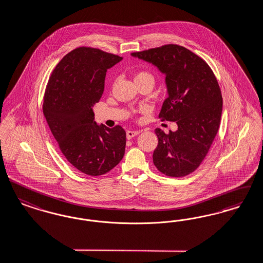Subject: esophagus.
I'll list each match as a JSON object with an SVG mask.
<instances>
[{"label": "esophagus", "instance_id": "esophagus-1", "mask_svg": "<svg viewBox=\"0 0 263 263\" xmlns=\"http://www.w3.org/2000/svg\"><path fill=\"white\" fill-rule=\"evenodd\" d=\"M140 132L139 130H126V138L132 139L134 137L138 136Z\"/></svg>", "mask_w": 263, "mask_h": 263}]
</instances>
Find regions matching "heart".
Returning <instances> with one entry per match:
<instances>
[{"label": "heart", "instance_id": "heart-1", "mask_svg": "<svg viewBox=\"0 0 263 263\" xmlns=\"http://www.w3.org/2000/svg\"><path fill=\"white\" fill-rule=\"evenodd\" d=\"M135 81L136 82H148L153 85L154 84V76L149 71H146V70L139 71L135 76Z\"/></svg>", "mask_w": 263, "mask_h": 263}]
</instances>
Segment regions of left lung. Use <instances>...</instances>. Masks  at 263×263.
Listing matches in <instances>:
<instances>
[{"label": "left lung", "instance_id": "left-lung-1", "mask_svg": "<svg viewBox=\"0 0 263 263\" xmlns=\"http://www.w3.org/2000/svg\"><path fill=\"white\" fill-rule=\"evenodd\" d=\"M132 56L152 63L165 75L168 97L158 117L178 125L169 134L155 129L158 144L153 163L167 176H186L202 163L220 126L222 98L216 76L206 61L177 44Z\"/></svg>", "mask_w": 263, "mask_h": 263}]
</instances>
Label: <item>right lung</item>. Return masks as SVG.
<instances>
[{
	"label": "right lung",
	"mask_w": 263,
	"mask_h": 263,
	"mask_svg": "<svg viewBox=\"0 0 263 263\" xmlns=\"http://www.w3.org/2000/svg\"><path fill=\"white\" fill-rule=\"evenodd\" d=\"M122 59L97 48L78 47L59 61L45 89L43 115L59 149L90 176L106 174L125 154V129L97 125L93 111L103 95L107 70Z\"/></svg>",
	"instance_id": "obj_1"
}]
</instances>
